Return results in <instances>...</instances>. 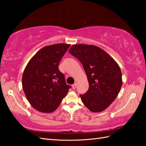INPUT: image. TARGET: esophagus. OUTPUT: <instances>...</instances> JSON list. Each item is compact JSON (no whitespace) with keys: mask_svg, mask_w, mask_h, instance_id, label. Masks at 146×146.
<instances>
[{"mask_svg":"<svg viewBox=\"0 0 146 146\" xmlns=\"http://www.w3.org/2000/svg\"><path fill=\"white\" fill-rule=\"evenodd\" d=\"M76 86H77V84H76V83H75L74 84H73V85H72V88H73V89H75L76 88Z\"/></svg>","mask_w":146,"mask_h":146,"instance_id":"esophagus-1","label":"esophagus"}]
</instances>
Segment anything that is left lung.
Here are the masks:
<instances>
[{"mask_svg":"<svg viewBox=\"0 0 146 146\" xmlns=\"http://www.w3.org/2000/svg\"><path fill=\"white\" fill-rule=\"evenodd\" d=\"M69 52L82 63L89 83L87 92L80 95L83 103L94 113L106 110L117 96L123 84L118 64L94 45H73Z\"/></svg>","mask_w":146,"mask_h":146,"instance_id":"obj_1","label":"left lung"}]
</instances>
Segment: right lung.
<instances>
[{
    "label": "right lung",
    "mask_w": 146,
    "mask_h": 146,
    "mask_svg": "<svg viewBox=\"0 0 146 146\" xmlns=\"http://www.w3.org/2000/svg\"><path fill=\"white\" fill-rule=\"evenodd\" d=\"M70 44L58 43L40 49L27 64L22 76L27 99L35 110L52 113L59 106L69 89L58 65Z\"/></svg>",
    "instance_id": "1"
}]
</instances>
